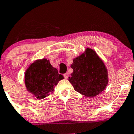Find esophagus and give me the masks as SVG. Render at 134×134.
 I'll return each mask as SVG.
<instances>
[{
	"mask_svg": "<svg viewBox=\"0 0 134 134\" xmlns=\"http://www.w3.org/2000/svg\"><path fill=\"white\" fill-rule=\"evenodd\" d=\"M69 74L68 73H65V74H64V78H65V79H67V78L69 77Z\"/></svg>",
	"mask_w": 134,
	"mask_h": 134,
	"instance_id": "esophagus-1",
	"label": "esophagus"
}]
</instances>
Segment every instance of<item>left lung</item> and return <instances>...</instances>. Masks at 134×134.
Listing matches in <instances>:
<instances>
[{
	"label": "left lung",
	"mask_w": 134,
	"mask_h": 134,
	"mask_svg": "<svg viewBox=\"0 0 134 134\" xmlns=\"http://www.w3.org/2000/svg\"><path fill=\"white\" fill-rule=\"evenodd\" d=\"M70 67L73 72L69 81L75 91L81 94L93 98L107 87L108 81L107 69L92 49L87 48L84 53L74 58Z\"/></svg>",
	"instance_id": "left-lung-1"
}]
</instances>
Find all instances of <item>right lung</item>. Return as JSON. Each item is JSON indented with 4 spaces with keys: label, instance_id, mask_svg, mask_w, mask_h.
Wrapping results in <instances>:
<instances>
[{
    "label": "right lung",
    "instance_id": "right-lung-1",
    "mask_svg": "<svg viewBox=\"0 0 134 134\" xmlns=\"http://www.w3.org/2000/svg\"><path fill=\"white\" fill-rule=\"evenodd\" d=\"M63 79L64 76L45 58L35 61L25 73L27 90L40 99L49 96L58 81Z\"/></svg>",
    "mask_w": 134,
    "mask_h": 134
}]
</instances>
